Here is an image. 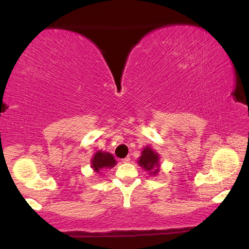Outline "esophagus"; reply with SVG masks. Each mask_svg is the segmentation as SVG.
<instances>
[{"label":"esophagus","instance_id":"esophagus-1","mask_svg":"<svg viewBox=\"0 0 249 249\" xmlns=\"http://www.w3.org/2000/svg\"><path fill=\"white\" fill-rule=\"evenodd\" d=\"M122 162H124V163H128V162H130V158H129V156H127V158H124V160H122Z\"/></svg>","mask_w":249,"mask_h":249}]
</instances>
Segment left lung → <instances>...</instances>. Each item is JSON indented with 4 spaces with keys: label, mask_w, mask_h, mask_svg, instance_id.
Returning <instances> with one entry per match:
<instances>
[{
    "label": "left lung",
    "mask_w": 249,
    "mask_h": 249,
    "mask_svg": "<svg viewBox=\"0 0 249 249\" xmlns=\"http://www.w3.org/2000/svg\"><path fill=\"white\" fill-rule=\"evenodd\" d=\"M160 156L156 152L153 151L151 147H145L142 149L141 158L138 160L139 165L145 171H148L149 175H158L160 171Z\"/></svg>",
    "instance_id": "left-lung-1"
}]
</instances>
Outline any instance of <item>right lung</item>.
<instances>
[{"label":"right lung","instance_id":"1","mask_svg":"<svg viewBox=\"0 0 249 249\" xmlns=\"http://www.w3.org/2000/svg\"><path fill=\"white\" fill-rule=\"evenodd\" d=\"M91 168L95 172H101L103 169H111L117 164L113 155L110 153L98 151L95 153V155L91 159Z\"/></svg>","mask_w":249,"mask_h":249}]
</instances>
